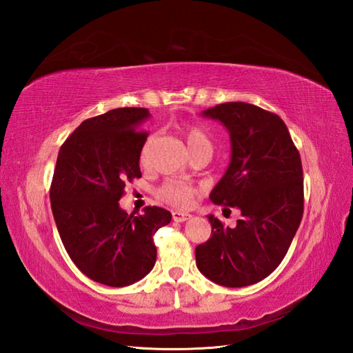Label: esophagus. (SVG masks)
Returning a JSON list of instances; mask_svg holds the SVG:
<instances>
[{
	"mask_svg": "<svg viewBox=\"0 0 353 353\" xmlns=\"http://www.w3.org/2000/svg\"><path fill=\"white\" fill-rule=\"evenodd\" d=\"M190 216L189 213H183V211H173V220L174 221H186V220H189Z\"/></svg>",
	"mask_w": 353,
	"mask_h": 353,
	"instance_id": "obj_1",
	"label": "esophagus"
}]
</instances>
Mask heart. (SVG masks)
Listing matches in <instances>:
<instances>
[{
    "mask_svg": "<svg viewBox=\"0 0 353 353\" xmlns=\"http://www.w3.org/2000/svg\"><path fill=\"white\" fill-rule=\"evenodd\" d=\"M183 136L186 139V145L190 152H194V150H198V149H204V148L211 149L210 137L205 133L204 128H201L198 125H185ZM148 149H149V140L143 145L142 154H140L142 163L146 161ZM198 194L199 190L196 186L182 182V180H174V179L165 180V182L157 189V196L163 201V203L176 208H189L194 204Z\"/></svg>",
    "mask_w": 353,
    "mask_h": 353,
    "instance_id": "obj_1",
    "label": "heart"
}]
</instances>
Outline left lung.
<instances>
[{
    "label": "left lung",
    "mask_w": 353,
    "mask_h": 353,
    "mask_svg": "<svg viewBox=\"0 0 353 353\" xmlns=\"http://www.w3.org/2000/svg\"><path fill=\"white\" fill-rule=\"evenodd\" d=\"M230 134L232 157L211 190L214 204L236 207V226L208 216L211 238L195 248L201 274L223 287H247L274 272L291 245L303 216V168L285 123L245 102L208 108Z\"/></svg>",
    "instance_id": "1"
}]
</instances>
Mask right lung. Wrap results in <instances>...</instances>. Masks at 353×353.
<instances>
[{
    "label": "right lung",
    "mask_w": 353,
    "mask_h": 353,
    "mask_svg": "<svg viewBox=\"0 0 353 353\" xmlns=\"http://www.w3.org/2000/svg\"><path fill=\"white\" fill-rule=\"evenodd\" d=\"M145 108H118L83 121L60 146L50 203L60 239L85 276L125 287L146 276L157 260L154 235L171 213L145 207L127 214L118 201L133 179L148 133Z\"/></svg>",
    "instance_id": "1"
}]
</instances>
